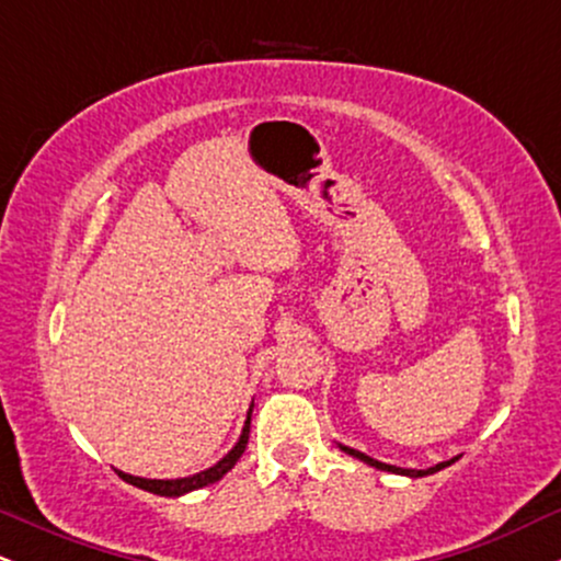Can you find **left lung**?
Here are the masks:
<instances>
[{
  "instance_id": "1",
  "label": "left lung",
  "mask_w": 561,
  "mask_h": 561,
  "mask_svg": "<svg viewBox=\"0 0 561 561\" xmlns=\"http://www.w3.org/2000/svg\"><path fill=\"white\" fill-rule=\"evenodd\" d=\"M340 448H343L345 454H351V456H356V459H362L364 465H369V467H375V469H382V472H392V474H405V478H424V474L440 472V469L450 467V465H454L456 459H459V456H456V459H450V461H440V465H435V467H430V469H403V467H396V465H385V461H377V459H371V456H366V454H362V450H356V448H347V446H340Z\"/></svg>"
}]
</instances>
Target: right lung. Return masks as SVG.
Segmentation results:
<instances>
[{
  "label": "right lung",
  "instance_id": "obj_1",
  "mask_svg": "<svg viewBox=\"0 0 561 561\" xmlns=\"http://www.w3.org/2000/svg\"><path fill=\"white\" fill-rule=\"evenodd\" d=\"M250 414H253V405H250L248 420H244V427H242V435H240V440L234 443V448H231L221 461H216L214 467L203 469V472L190 474V478H176V480H147V478H134V474H126V472H118V474L128 482V485H137V488H141V491L156 493V495H184L190 491H197V488L210 485V482H218L231 467L237 465V461H240V456L244 454V446H248V437H250Z\"/></svg>",
  "mask_w": 561,
  "mask_h": 561
}]
</instances>
